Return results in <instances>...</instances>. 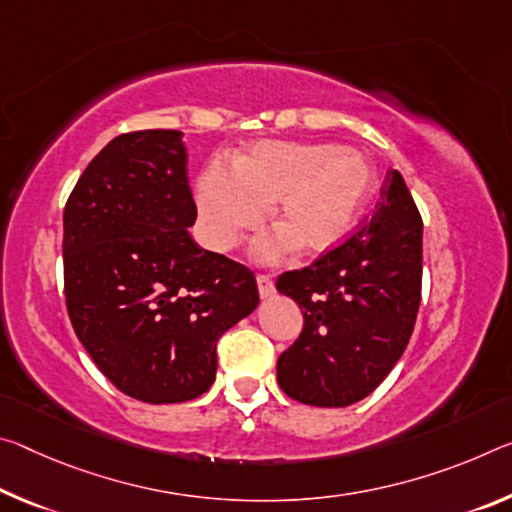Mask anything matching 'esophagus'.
Wrapping results in <instances>:
<instances>
[{
	"mask_svg": "<svg viewBox=\"0 0 512 512\" xmlns=\"http://www.w3.org/2000/svg\"><path fill=\"white\" fill-rule=\"evenodd\" d=\"M257 289L262 298H271L275 294V285L269 275H257Z\"/></svg>",
	"mask_w": 512,
	"mask_h": 512,
	"instance_id": "1",
	"label": "esophagus"
}]
</instances>
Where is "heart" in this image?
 <instances>
[{
  "label": "heart",
  "mask_w": 512,
  "mask_h": 512,
  "mask_svg": "<svg viewBox=\"0 0 512 512\" xmlns=\"http://www.w3.org/2000/svg\"><path fill=\"white\" fill-rule=\"evenodd\" d=\"M376 173L353 148L330 143L259 141L241 152L234 168L209 164L196 184L198 234L214 253L234 248L243 232L269 214L280 227L250 246L259 264H278L298 246L326 255L351 237L367 209Z\"/></svg>",
  "instance_id": "b5f03b06"
}]
</instances>
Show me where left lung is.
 I'll use <instances>...</instances> for the list:
<instances>
[{"instance_id": "8db88e82", "label": "left lung", "mask_w": 512, "mask_h": 512, "mask_svg": "<svg viewBox=\"0 0 512 512\" xmlns=\"http://www.w3.org/2000/svg\"><path fill=\"white\" fill-rule=\"evenodd\" d=\"M387 182L358 234L275 285L305 316L300 337L278 358L282 392L305 405L362 401L410 342L421 300V216L401 173Z\"/></svg>"}]
</instances>
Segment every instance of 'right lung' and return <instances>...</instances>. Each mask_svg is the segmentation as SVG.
Returning <instances> with one entry per match:
<instances>
[{"mask_svg": "<svg viewBox=\"0 0 512 512\" xmlns=\"http://www.w3.org/2000/svg\"><path fill=\"white\" fill-rule=\"evenodd\" d=\"M182 132L120 134L88 164L63 212V278L79 342L120 392L198 399L216 344L259 305L246 266L202 250Z\"/></svg>", "mask_w": 512, "mask_h": 512, "instance_id": "obj_1", "label": "right lung"}]
</instances>
